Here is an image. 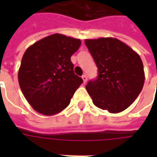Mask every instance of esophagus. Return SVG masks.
Returning <instances> with one entry per match:
<instances>
[{
	"label": "esophagus",
	"mask_w": 157,
	"mask_h": 157,
	"mask_svg": "<svg viewBox=\"0 0 157 157\" xmlns=\"http://www.w3.org/2000/svg\"><path fill=\"white\" fill-rule=\"evenodd\" d=\"M82 80H83V83L85 84L86 82V81H87V76H86V75H83L82 76Z\"/></svg>",
	"instance_id": "1"
}]
</instances>
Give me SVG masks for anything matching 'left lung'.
I'll return each mask as SVG.
<instances>
[{"mask_svg":"<svg viewBox=\"0 0 157 157\" xmlns=\"http://www.w3.org/2000/svg\"><path fill=\"white\" fill-rule=\"evenodd\" d=\"M98 69L95 81L86 86L94 105L111 113L124 111L141 92L145 72L140 55L114 38L86 39Z\"/></svg>","mask_w":157,"mask_h":157,"instance_id":"left-lung-1","label":"left lung"}]
</instances>
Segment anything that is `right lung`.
<instances>
[{"mask_svg": "<svg viewBox=\"0 0 157 157\" xmlns=\"http://www.w3.org/2000/svg\"><path fill=\"white\" fill-rule=\"evenodd\" d=\"M78 39L55 33L34 43L22 56L18 82L35 111L55 115L67 107L83 81L74 73L71 55L78 50Z\"/></svg>", "mask_w": 157, "mask_h": 157, "instance_id": "add662e5", "label": "right lung"}]
</instances>
